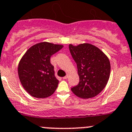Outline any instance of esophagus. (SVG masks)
I'll use <instances>...</instances> for the list:
<instances>
[{
    "mask_svg": "<svg viewBox=\"0 0 132 132\" xmlns=\"http://www.w3.org/2000/svg\"><path fill=\"white\" fill-rule=\"evenodd\" d=\"M68 74L66 75V76H64V77H63V79H68Z\"/></svg>",
    "mask_w": 132,
    "mask_h": 132,
    "instance_id": "1",
    "label": "esophagus"
}]
</instances>
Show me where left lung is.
<instances>
[{
  "label": "left lung",
  "mask_w": 132,
  "mask_h": 132,
  "mask_svg": "<svg viewBox=\"0 0 132 132\" xmlns=\"http://www.w3.org/2000/svg\"><path fill=\"white\" fill-rule=\"evenodd\" d=\"M69 49L76 62L79 82L71 90L77 96L90 98L105 88L110 76L109 59L100 49L89 44L77 46L70 44Z\"/></svg>",
  "instance_id": "8db88e82"
}]
</instances>
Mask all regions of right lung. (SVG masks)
<instances>
[{
    "instance_id": "right-lung-1",
    "label": "right lung",
    "mask_w": 132,
    "mask_h": 132,
    "mask_svg": "<svg viewBox=\"0 0 132 132\" xmlns=\"http://www.w3.org/2000/svg\"><path fill=\"white\" fill-rule=\"evenodd\" d=\"M62 47L51 43H39L31 47L20 60L19 79L23 88L34 98L50 96L57 88L59 80L55 76L50 58Z\"/></svg>"
}]
</instances>
